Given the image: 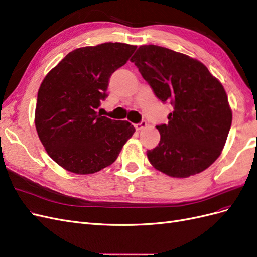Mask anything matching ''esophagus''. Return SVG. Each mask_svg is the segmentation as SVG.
I'll use <instances>...</instances> for the list:
<instances>
[{"mask_svg":"<svg viewBox=\"0 0 257 257\" xmlns=\"http://www.w3.org/2000/svg\"><path fill=\"white\" fill-rule=\"evenodd\" d=\"M135 128L137 130V131H141V130H143L144 127H146L147 126V123H146V121H142L141 123H137V124H135Z\"/></svg>","mask_w":257,"mask_h":257,"instance_id":"34e87169","label":"esophagus"}]
</instances>
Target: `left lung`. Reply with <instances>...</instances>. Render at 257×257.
Here are the masks:
<instances>
[{
	"label": "left lung",
	"instance_id": "obj_1",
	"mask_svg": "<svg viewBox=\"0 0 257 257\" xmlns=\"http://www.w3.org/2000/svg\"><path fill=\"white\" fill-rule=\"evenodd\" d=\"M163 103L174 106L168 123L158 125L159 146L147 151L151 165L174 178L204 172L220 157L232 113L222 83L200 61L155 45L132 57Z\"/></svg>",
	"mask_w": 257,
	"mask_h": 257
}]
</instances>
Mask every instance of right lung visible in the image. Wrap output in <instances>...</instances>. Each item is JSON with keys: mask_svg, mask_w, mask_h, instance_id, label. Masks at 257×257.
Returning <instances> with one entry per match:
<instances>
[{"mask_svg": "<svg viewBox=\"0 0 257 257\" xmlns=\"http://www.w3.org/2000/svg\"><path fill=\"white\" fill-rule=\"evenodd\" d=\"M137 46L104 43L77 48L46 75L37 93L35 127L49 157L67 172H99L119 157L135 127L97 113L111 74Z\"/></svg>", "mask_w": 257, "mask_h": 257, "instance_id": "right-lung-1", "label": "right lung"}]
</instances>
